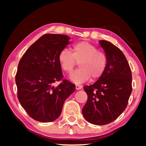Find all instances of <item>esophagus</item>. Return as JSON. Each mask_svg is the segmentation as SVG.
I'll use <instances>...</instances> for the list:
<instances>
[{
    "label": "esophagus",
    "instance_id": "obj_1",
    "mask_svg": "<svg viewBox=\"0 0 146 146\" xmlns=\"http://www.w3.org/2000/svg\"><path fill=\"white\" fill-rule=\"evenodd\" d=\"M82 88V86L81 85H76L75 86V89L76 90H81Z\"/></svg>",
    "mask_w": 146,
    "mask_h": 146
}]
</instances>
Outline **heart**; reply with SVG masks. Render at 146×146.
<instances>
[{
  "label": "heart",
  "instance_id": "obj_1",
  "mask_svg": "<svg viewBox=\"0 0 146 146\" xmlns=\"http://www.w3.org/2000/svg\"><path fill=\"white\" fill-rule=\"evenodd\" d=\"M71 53L68 49H63L58 55V62L62 69L71 73L79 63V70L71 74L70 80L76 84L100 78L105 72L108 58L104 53L98 51L96 47L86 41H81L73 46Z\"/></svg>",
  "mask_w": 146,
  "mask_h": 146
}]
</instances>
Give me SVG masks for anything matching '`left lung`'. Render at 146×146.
Wrapping results in <instances>:
<instances>
[{
	"mask_svg": "<svg viewBox=\"0 0 146 146\" xmlns=\"http://www.w3.org/2000/svg\"><path fill=\"white\" fill-rule=\"evenodd\" d=\"M98 42L107 56V68L97 82L84 87L88 100L82 111L88 122L102 125L117 119L126 108L132 91V75L119 48L110 42Z\"/></svg>",
	"mask_w": 146,
	"mask_h": 146,
	"instance_id": "left-lung-1",
	"label": "left lung"
}]
</instances>
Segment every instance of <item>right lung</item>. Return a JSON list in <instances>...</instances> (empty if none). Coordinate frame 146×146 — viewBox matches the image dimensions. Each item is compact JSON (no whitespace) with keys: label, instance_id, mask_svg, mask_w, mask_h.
I'll return each instance as SVG.
<instances>
[{"label":"right lung","instance_id":"obj_1","mask_svg":"<svg viewBox=\"0 0 146 146\" xmlns=\"http://www.w3.org/2000/svg\"><path fill=\"white\" fill-rule=\"evenodd\" d=\"M68 35L46 34L27 49L20 60L15 76L18 98L34 120L50 122L60 115L64 103L75 85L62 80L59 53L70 43Z\"/></svg>","mask_w":146,"mask_h":146}]
</instances>
